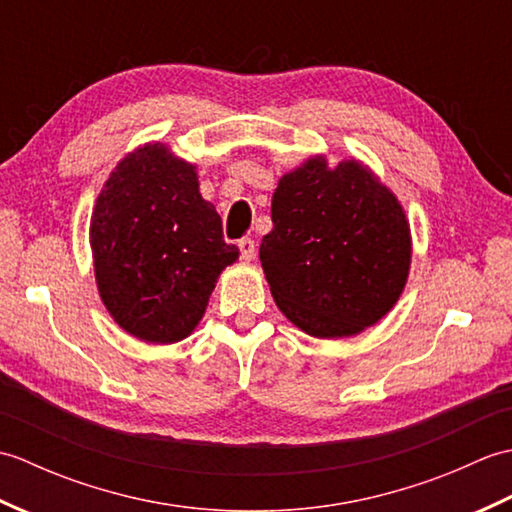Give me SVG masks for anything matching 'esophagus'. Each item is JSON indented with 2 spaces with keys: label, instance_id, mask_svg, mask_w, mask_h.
<instances>
[{
  "label": "esophagus",
  "instance_id": "1",
  "mask_svg": "<svg viewBox=\"0 0 512 512\" xmlns=\"http://www.w3.org/2000/svg\"><path fill=\"white\" fill-rule=\"evenodd\" d=\"M237 246H239V253H242V259L244 262H250V259L255 257V242L250 237H242L237 242Z\"/></svg>",
  "mask_w": 512,
  "mask_h": 512
}]
</instances>
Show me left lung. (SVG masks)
<instances>
[{
  "label": "left lung",
  "mask_w": 512,
  "mask_h": 512,
  "mask_svg": "<svg viewBox=\"0 0 512 512\" xmlns=\"http://www.w3.org/2000/svg\"><path fill=\"white\" fill-rule=\"evenodd\" d=\"M259 259L277 308L314 339H347L396 306L411 228L396 193L365 162L310 156L279 178Z\"/></svg>",
  "instance_id": "8db88e82"
}]
</instances>
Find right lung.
I'll return each instance as SVG.
<instances>
[{"label": "right lung", "instance_id": "obj_1", "mask_svg": "<svg viewBox=\"0 0 512 512\" xmlns=\"http://www.w3.org/2000/svg\"><path fill=\"white\" fill-rule=\"evenodd\" d=\"M94 277L105 310L134 339L169 345L198 328L239 250L222 237L198 167L154 140L118 160L90 220Z\"/></svg>", "mask_w": 512, "mask_h": 512}]
</instances>
